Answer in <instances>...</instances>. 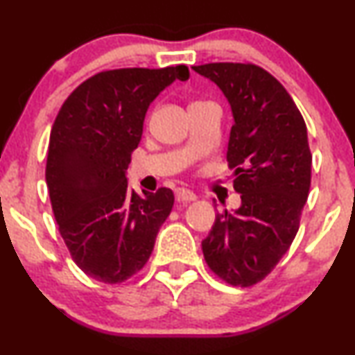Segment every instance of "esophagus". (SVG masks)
<instances>
[{"instance_id": "esophagus-1", "label": "esophagus", "mask_w": 355, "mask_h": 355, "mask_svg": "<svg viewBox=\"0 0 355 355\" xmlns=\"http://www.w3.org/2000/svg\"><path fill=\"white\" fill-rule=\"evenodd\" d=\"M175 198H177V202L187 203V202L197 200V195H195L193 191H191L190 189H185V187H180V189L175 190Z\"/></svg>"}]
</instances>
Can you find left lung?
Here are the masks:
<instances>
[{
  "label": "left lung",
  "instance_id": "obj_1",
  "mask_svg": "<svg viewBox=\"0 0 355 355\" xmlns=\"http://www.w3.org/2000/svg\"><path fill=\"white\" fill-rule=\"evenodd\" d=\"M229 101L234 125L227 160L242 203L218 214L202 240L205 262L227 284L250 287L294 242L311 189L307 126L270 73L250 63L191 67Z\"/></svg>",
  "mask_w": 355,
  "mask_h": 355
}]
</instances>
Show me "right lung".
<instances>
[{
	"instance_id": "right-lung-1",
	"label": "right lung",
	"mask_w": 355,
	"mask_h": 355,
	"mask_svg": "<svg viewBox=\"0 0 355 355\" xmlns=\"http://www.w3.org/2000/svg\"><path fill=\"white\" fill-rule=\"evenodd\" d=\"M190 76L185 64L160 70L101 71L80 85L53 123L46 185L60 234L85 274L120 284L141 270L158 229L173 207V191L138 195L126 168L144 133L150 103L175 80Z\"/></svg>"
}]
</instances>
